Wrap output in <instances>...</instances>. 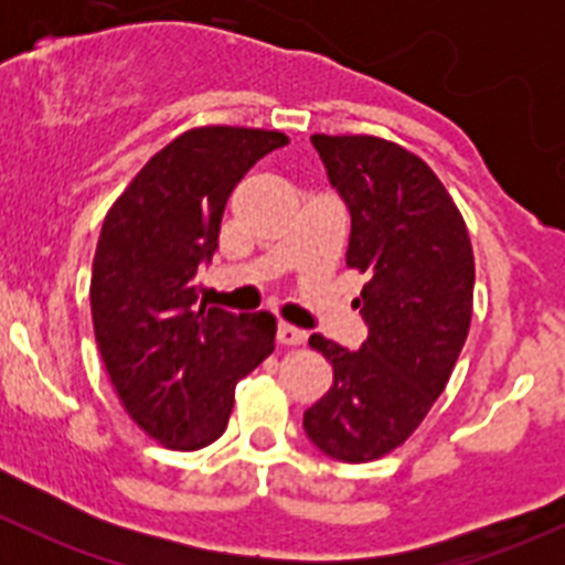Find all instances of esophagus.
I'll list each match as a JSON object with an SVG mask.
<instances>
[{
	"label": "esophagus",
	"instance_id": "obj_1",
	"mask_svg": "<svg viewBox=\"0 0 565 565\" xmlns=\"http://www.w3.org/2000/svg\"><path fill=\"white\" fill-rule=\"evenodd\" d=\"M276 339H278V344H284V347H298V344H306V339H309V335H306V330L295 328V324L278 322Z\"/></svg>",
	"mask_w": 565,
	"mask_h": 565
}]
</instances>
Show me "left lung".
<instances>
[{"label": "left lung", "mask_w": 565, "mask_h": 565, "mask_svg": "<svg viewBox=\"0 0 565 565\" xmlns=\"http://www.w3.org/2000/svg\"><path fill=\"white\" fill-rule=\"evenodd\" d=\"M330 185L350 210L347 267L366 273L369 335L347 350L315 333L333 385L306 409L322 454L361 465L402 446L446 391L472 317L470 235L437 174L377 136H311Z\"/></svg>", "instance_id": "1"}]
</instances>
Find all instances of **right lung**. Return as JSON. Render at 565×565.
<instances>
[{
    "label": "right lung",
    "instance_id": "1",
    "mask_svg": "<svg viewBox=\"0 0 565 565\" xmlns=\"http://www.w3.org/2000/svg\"><path fill=\"white\" fill-rule=\"evenodd\" d=\"M278 130L207 125L169 141L106 213L89 281L95 341L125 413L161 446L224 435L235 385L273 352L276 317L199 306L230 193Z\"/></svg>",
    "mask_w": 565,
    "mask_h": 565
}]
</instances>
